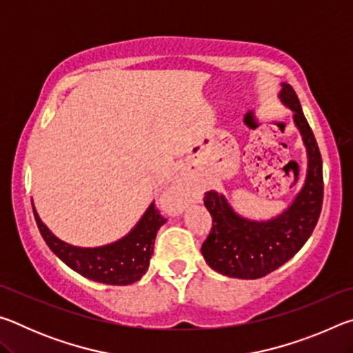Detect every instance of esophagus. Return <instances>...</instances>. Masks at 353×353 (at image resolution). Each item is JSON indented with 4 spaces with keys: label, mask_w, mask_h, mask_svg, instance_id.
I'll use <instances>...</instances> for the list:
<instances>
[{
    "label": "esophagus",
    "mask_w": 353,
    "mask_h": 353,
    "mask_svg": "<svg viewBox=\"0 0 353 353\" xmlns=\"http://www.w3.org/2000/svg\"><path fill=\"white\" fill-rule=\"evenodd\" d=\"M166 204H168L174 212H181L187 204V196L182 188H172L168 194L165 196Z\"/></svg>",
    "instance_id": "1"
}]
</instances>
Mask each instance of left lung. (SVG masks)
Listing matches in <instances>:
<instances>
[{
    "mask_svg": "<svg viewBox=\"0 0 353 353\" xmlns=\"http://www.w3.org/2000/svg\"><path fill=\"white\" fill-rule=\"evenodd\" d=\"M279 98L292 112V123L305 146V179L283 212L260 221L236 213L223 193L207 191L204 205L213 225L201 252L213 271L227 277L254 280L276 271L302 249L319 219L324 182L318 143L290 83L280 82Z\"/></svg>",
    "mask_w": 353,
    "mask_h": 353,
    "instance_id": "left-lung-1",
    "label": "left lung"
}]
</instances>
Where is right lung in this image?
I'll list each match as a JSON object with an SVG mask.
<instances>
[{
  "label": "right lung",
  "instance_id": "add662e5",
  "mask_svg": "<svg viewBox=\"0 0 353 353\" xmlns=\"http://www.w3.org/2000/svg\"><path fill=\"white\" fill-rule=\"evenodd\" d=\"M32 210L48 248L65 265L93 282L119 286L139 282L145 276L154 252L155 236L160 227L166 223L154 207V202H151L139 223L123 238L104 246L79 248L65 243L52 234L39 216L34 204Z\"/></svg>",
  "mask_w": 353,
  "mask_h": 353
}]
</instances>
